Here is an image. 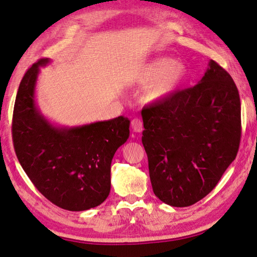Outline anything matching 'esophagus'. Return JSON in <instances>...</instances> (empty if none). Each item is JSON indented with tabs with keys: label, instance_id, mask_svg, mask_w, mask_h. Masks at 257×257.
Masks as SVG:
<instances>
[{
	"label": "esophagus",
	"instance_id": "obj_1",
	"mask_svg": "<svg viewBox=\"0 0 257 257\" xmlns=\"http://www.w3.org/2000/svg\"><path fill=\"white\" fill-rule=\"evenodd\" d=\"M132 128L135 133H141L143 130V121L138 118L132 120Z\"/></svg>",
	"mask_w": 257,
	"mask_h": 257
}]
</instances>
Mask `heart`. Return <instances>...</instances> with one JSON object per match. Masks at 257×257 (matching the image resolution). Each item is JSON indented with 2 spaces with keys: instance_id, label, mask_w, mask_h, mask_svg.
Returning <instances> with one entry per match:
<instances>
[{
  "instance_id": "b5f03b06",
  "label": "heart",
  "mask_w": 257,
  "mask_h": 257,
  "mask_svg": "<svg viewBox=\"0 0 257 257\" xmlns=\"http://www.w3.org/2000/svg\"><path fill=\"white\" fill-rule=\"evenodd\" d=\"M186 75L184 62L163 56L147 62L139 72V79L142 82L151 81L146 89V98L155 102L170 95L184 81Z\"/></svg>"
}]
</instances>
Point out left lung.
<instances>
[{"label":"left lung","instance_id":"left-lung-1","mask_svg":"<svg viewBox=\"0 0 257 257\" xmlns=\"http://www.w3.org/2000/svg\"><path fill=\"white\" fill-rule=\"evenodd\" d=\"M142 116L152 187L168 205L201 201L236 159L240 98L231 76L215 61L197 85L144 107Z\"/></svg>","mask_w":257,"mask_h":257}]
</instances>
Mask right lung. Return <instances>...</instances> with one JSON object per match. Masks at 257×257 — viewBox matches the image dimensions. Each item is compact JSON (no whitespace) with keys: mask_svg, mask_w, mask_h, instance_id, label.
<instances>
[{"mask_svg":"<svg viewBox=\"0 0 257 257\" xmlns=\"http://www.w3.org/2000/svg\"><path fill=\"white\" fill-rule=\"evenodd\" d=\"M41 59L25 73L17 93L12 139L30 181L54 205L85 211L105 201L111 189V162L129 137L124 116L79 127H55L35 103Z\"/></svg>","mask_w":257,"mask_h":257,"instance_id":"obj_1","label":"right lung"}]
</instances>
